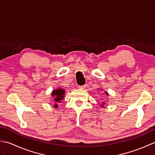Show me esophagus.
Segmentation results:
<instances>
[{"label": "esophagus", "mask_w": 155, "mask_h": 155, "mask_svg": "<svg viewBox=\"0 0 155 155\" xmlns=\"http://www.w3.org/2000/svg\"><path fill=\"white\" fill-rule=\"evenodd\" d=\"M85 87H86V85H82V86H79V88H81V89H83V88H85Z\"/></svg>", "instance_id": "1"}]
</instances>
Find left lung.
Listing matches in <instances>:
<instances>
[{
    "label": "left lung",
    "mask_w": 155,
    "mask_h": 155,
    "mask_svg": "<svg viewBox=\"0 0 155 155\" xmlns=\"http://www.w3.org/2000/svg\"><path fill=\"white\" fill-rule=\"evenodd\" d=\"M106 94H107V93H106ZM103 104H104V103H103Z\"/></svg>",
    "instance_id": "8db88e82"
}]
</instances>
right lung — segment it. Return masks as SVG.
<instances>
[{
  "label": "right lung",
  "instance_id": "1",
  "mask_svg": "<svg viewBox=\"0 0 155 155\" xmlns=\"http://www.w3.org/2000/svg\"><path fill=\"white\" fill-rule=\"evenodd\" d=\"M52 95L54 97V102H57V103H58V102H61V100H62V98L64 97V90L62 89V88H59V89L57 90H54L52 91ZM55 108L58 107L57 104H55L54 106Z\"/></svg>",
  "mask_w": 155,
  "mask_h": 155
}]
</instances>
